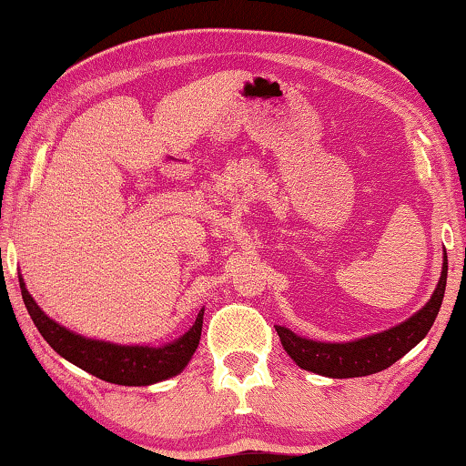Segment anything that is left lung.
Returning <instances> with one entry per match:
<instances>
[{
  "mask_svg": "<svg viewBox=\"0 0 466 466\" xmlns=\"http://www.w3.org/2000/svg\"><path fill=\"white\" fill-rule=\"evenodd\" d=\"M446 275L448 257L444 252L440 281L433 289L430 302L420 312H415L411 319L389 330H382V333L368 335L347 343H322L291 333L286 327H275V330H278L288 356L309 372L329 378H358L382 372V370L390 368L394 361L403 358L407 351H411L428 335L440 312L441 299H444Z\"/></svg>",
  "mask_w": 466,
  "mask_h": 466,
  "instance_id": "8db88e82",
  "label": "left lung"
}]
</instances>
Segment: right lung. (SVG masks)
<instances>
[{"instance_id":"1","label":"right lung","mask_w":466,"mask_h":466,"mask_svg":"<svg viewBox=\"0 0 466 466\" xmlns=\"http://www.w3.org/2000/svg\"><path fill=\"white\" fill-rule=\"evenodd\" d=\"M22 299L33 319L35 327L43 339L49 343L61 358L72 361L74 366L100 378L110 384L123 386H147L180 374L191 361L193 353L199 345L203 329V309L197 314L195 325L177 341L162 347L149 345H116L108 341H96L61 327L59 322L46 317L38 309V304L28 294L26 283L20 275Z\"/></svg>"}]
</instances>
